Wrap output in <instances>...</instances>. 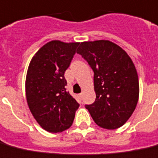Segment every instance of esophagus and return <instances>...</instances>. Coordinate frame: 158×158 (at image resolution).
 <instances>
[{"label":"esophagus","mask_w":158,"mask_h":158,"mask_svg":"<svg viewBox=\"0 0 158 158\" xmlns=\"http://www.w3.org/2000/svg\"><path fill=\"white\" fill-rule=\"evenodd\" d=\"M82 93H81V94H78V95H79V97H80V98H81H81H82Z\"/></svg>","instance_id":"34e87169"}]
</instances>
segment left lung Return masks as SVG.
Returning <instances> with one entry per match:
<instances>
[{
  "label": "left lung",
  "mask_w": 158,
  "mask_h": 158,
  "mask_svg": "<svg viewBox=\"0 0 158 158\" xmlns=\"http://www.w3.org/2000/svg\"><path fill=\"white\" fill-rule=\"evenodd\" d=\"M77 53L94 71L96 99L85 105L99 127L114 130L131 117L139 100L138 73L132 59L122 47L108 40L81 42Z\"/></svg>",
  "instance_id": "obj_1"
}]
</instances>
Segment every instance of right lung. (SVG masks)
<instances>
[{"mask_svg": "<svg viewBox=\"0 0 158 158\" xmlns=\"http://www.w3.org/2000/svg\"><path fill=\"white\" fill-rule=\"evenodd\" d=\"M79 44L50 41L39 49L29 64L25 81L27 105L37 123L50 133L69 129L79 107L66 90L64 78Z\"/></svg>", "mask_w": 158, "mask_h": 158, "instance_id": "right-lung-1", "label": "right lung"}]
</instances>
